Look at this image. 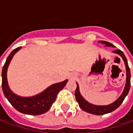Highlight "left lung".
Returning a JSON list of instances; mask_svg holds the SVG:
<instances>
[{
  "mask_svg": "<svg viewBox=\"0 0 133 133\" xmlns=\"http://www.w3.org/2000/svg\"><path fill=\"white\" fill-rule=\"evenodd\" d=\"M99 43H102V44H104V46L115 47L113 44L109 43V42H105V41H100V42H99ZM113 53L119 55L122 58L123 61H124L125 70H126V82H125L124 89L122 92V94H121V96L115 102H114L111 104H109V105H103V106L100 105L99 106V105H95V104H92L91 103H89L82 96L81 93L79 91V84H78L77 82H76L77 88L75 91V99H76L77 102L79 104V107L81 108V109H82L84 111L87 112V113L100 116V115H104V114H109V113L114 111V110H116L117 108H118L120 107V105L123 103L125 97L128 94L130 87V77H131V75H130V70L129 66H128V63L126 57L125 56L124 54L121 50H115V51H113Z\"/></svg>",
  "mask_w": 133,
  "mask_h": 133,
  "instance_id": "left-lung-1",
  "label": "left lung"
}]
</instances>
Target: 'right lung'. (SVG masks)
Here are the masks:
<instances>
[{
	"label": "right lung",
	"mask_w": 133,
	"mask_h": 133,
	"mask_svg": "<svg viewBox=\"0 0 133 133\" xmlns=\"http://www.w3.org/2000/svg\"><path fill=\"white\" fill-rule=\"evenodd\" d=\"M22 47L14 49L7 58L2 70V89L4 95L12 107L20 113L28 115H41L49 111L56 99L57 94L65 86L68 79L51 84L41 93L31 97H21L15 94L9 87L7 72L12 59Z\"/></svg>",
	"instance_id": "add662e5"
}]
</instances>
